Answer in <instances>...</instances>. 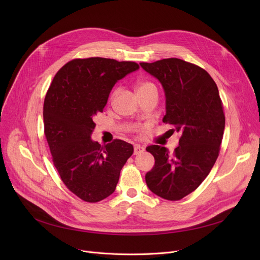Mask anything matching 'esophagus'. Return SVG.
Returning a JSON list of instances; mask_svg holds the SVG:
<instances>
[{
    "label": "esophagus",
    "mask_w": 260,
    "mask_h": 260,
    "mask_svg": "<svg viewBox=\"0 0 260 260\" xmlns=\"http://www.w3.org/2000/svg\"><path fill=\"white\" fill-rule=\"evenodd\" d=\"M143 152H144V147H143L142 145L136 144V145L134 146V154H135V155H139V154H141V153H143Z\"/></svg>",
    "instance_id": "obj_1"
}]
</instances>
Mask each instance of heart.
Returning a JSON list of instances; mask_svg holds the SVG:
<instances>
[{
  "label": "heart",
  "instance_id": "b5f03b06",
  "mask_svg": "<svg viewBox=\"0 0 260 260\" xmlns=\"http://www.w3.org/2000/svg\"><path fill=\"white\" fill-rule=\"evenodd\" d=\"M152 88H156V87L153 83H151V82H148V81H140V82H138L137 85H136V90H137V93L146 91V90L152 89ZM115 94H116V92H114V95Z\"/></svg>",
  "mask_w": 260,
  "mask_h": 260
}]
</instances>
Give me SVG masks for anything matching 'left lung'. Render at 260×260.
Returning <instances> with one entry per match:
<instances>
[{
	"label": "left lung",
	"mask_w": 260,
	"mask_h": 260,
	"mask_svg": "<svg viewBox=\"0 0 260 260\" xmlns=\"http://www.w3.org/2000/svg\"><path fill=\"white\" fill-rule=\"evenodd\" d=\"M140 66L161 83L166 94L163 122L180 134L173 154L165 146L146 147L155 166L146 173L145 181L157 196L180 200L206 179L219 154L225 126L219 91L206 71L180 59Z\"/></svg>",
	"instance_id": "obj_1"
}]
</instances>
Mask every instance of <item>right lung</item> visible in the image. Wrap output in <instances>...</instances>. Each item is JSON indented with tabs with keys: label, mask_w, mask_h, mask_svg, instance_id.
Returning <instances> with one entry per match:
<instances>
[{
	"label": "right lung",
	"mask_w": 260,
	"mask_h": 260,
	"mask_svg": "<svg viewBox=\"0 0 260 260\" xmlns=\"http://www.w3.org/2000/svg\"><path fill=\"white\" fill-rule=\"evenodd\" d=\"M138 70L135 62L76 59L61 68L48 88L43 119L53 166L82 200L98 202L112 195L120 171L133 155L131 143L116 139L101 146L91 134L94 116L103 112L114 85Z\"/></svg>",
	"instance_id": "obj_1"
}]
</instances>
